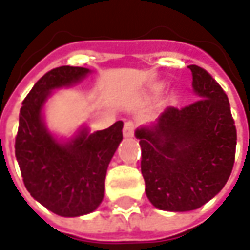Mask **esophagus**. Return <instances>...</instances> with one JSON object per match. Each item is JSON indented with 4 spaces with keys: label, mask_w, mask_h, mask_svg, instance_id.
<instances>
[{
    "label": "esophagus",
    "mask_w": 250,
    "mask_h": 250,
    "mask_svg": "<svg viewBox=\"0 0 250 250\" xmlns=\"http://www.w3.org/2000/svg\"><path fill=\"white\" fill-rule=\"evenodd\" d=\"M133 130H135V125H133V122L132 121H128V122H125V125H124V136L125 138H130V136H133Z\"/></svg>",
    "instance_id": "1"
}]
</instances>
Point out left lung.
Instances as JSON below:
<instances>
[{
	"label": "left lung",
	"instance_id": "1",
	"mask_svg": "<svg viewBox=\"0 0 250 250\" xmlns=\"http://www.w3.org/2000/svg\"><path fill=\"white\" fill-rule=\"evenodd\" d=\"M188 68L199 100L181 110L168 107L135 130L146 195L167 211L196 210L211 200L235 161L236 129L227 94L203 68Z\"/></svg>",
	"mask_w": 250,
	"mask_h": 250
}]
</instances>
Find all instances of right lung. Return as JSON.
<instances>
[{"instance_id": "obj_1", "label": "right lung", "mask_w": 250, "mask_h": 250, "mask_svg": "<svg viewBox=\"0 0 250 250\" xmlns=\"http://www.w3.org/2000/svg\"><path fill=\"white\" fill-rule=\"evenodd\" d=\"M91 73L82 66H60L44 75L22 103L15 156L29 193L62 217L89 214L104 197L105 174L122 140L124 122L90 132L81 126L69 139L47 128L44 105L54 90L81 83Z\"/></svg>"}]
</instances>
